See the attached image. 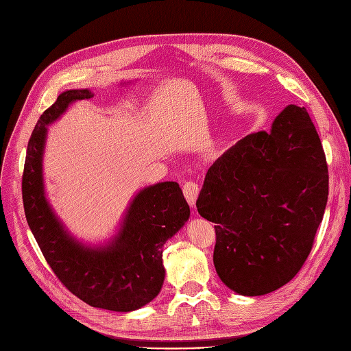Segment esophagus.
Masks as SVG:
<instances>
[{"label": "esophagus", "instance_id": "1", "mask_svg": "<svg viewBox=\"0 0 351 351\" xmlns=\"http://www.w3.org/2000/svg\"><path fill=\"white\" fill-rule=\"evenodd\" d=\"M184 196L185 199H187V202L190 206H195L196 204V199L199 196V191H200V187L197 182H193V181H189L184 184Z\"/></svg>", "mask_w": 351, "mask_h": 351}]
</instances>
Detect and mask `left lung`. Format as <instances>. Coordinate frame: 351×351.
Here are the masks:
<instances>
[{
  "label": "left lung",
  "instance_id": "8db88e82",
  "mask_svg": "<svg viewBox=\"0 0 351 351\" xmlns=\"http://www.w3.org/2000/svg\"><path fill=\"white\" fill-rule=\"evenodd\" d=\"M327 196L326 155L304 107L291 104L270 131L237 141L208 169L196 202L215 223L221 282L241 295L288 283L311 253Z\"/></svg>",
  "mask_w": 351,
  "mask_h": 351
}]
</instances>
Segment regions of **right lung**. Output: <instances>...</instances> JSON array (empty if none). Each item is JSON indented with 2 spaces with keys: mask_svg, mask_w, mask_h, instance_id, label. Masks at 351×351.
Wrapping results in <instances>:
<instances>
[{
  "mask_svg": "<svg viewBox=\"0 0 351 351\" xmlns=\"http://www.w3.org/2000/svg\"><path fill=\"white\" fill-rule=\"evenodd\" d=\"M92 96L88 88L63 92L43 111L28 141L22 200L28 226L63 285L93 308L130 312L158 295L166 273L162 245L189 220L190 206L176 182H160L137 193L107 245L87 247L69 235L45 196L42 160L47 126L69 104Z\"/></svg>",
  "mask_w": 351,
  "mask_h": 351,
  "instance_id": "obj_1",
  "label": "right lung"
}]
</instances>
